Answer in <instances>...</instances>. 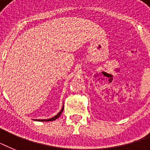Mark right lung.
I'll return each instance as SVG.
<instances>
[{
  "label": "right lung",
  "mask_w": 150,
  "mask_h": 150,
  "mask_svg": "<svg viewBox=\"0 0 150 150\" xmlns=\"http://www.w3.org/2000/svg\"><path fill=\"white\" fill-rule=\"evenodd\" d=\"M63 110H64V107H62V109H61V110L60 112H59L58 114H57L56 116H54V117H52V118H50V119H47V120H36V121H54V120H56L57 118H58L59 117H60V115L61 114V113H62V111H63Z\"/></svg>",
  "instance_id": "right-lung-1"
}]
</instances>
